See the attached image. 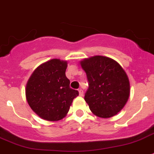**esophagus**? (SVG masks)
I'll return each mask as SVG.
<instances>
[{
	"label": "esophagus",
	"mask_w": 154,
	"mask_h": 154,
	"mask_svg": "<svg viewBox=\"0 0 154 154\" xmlns=\"http://www.w3.org/2000/svg\"><path fill=\"white\" fill-rule=\"evenodd\" d=\"M78 91H79V95H80V97H82L83 95H84V92H83L82 90H81V89H79Z\"/></svg>",
	"instance_id": "esophagus-1"
}]
</instances>
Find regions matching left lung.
Returning <instances> with one entry per match:
<instances>
[{
  "label": "left lung",
  "instance_id": "left-lung-1",
  "mask_svg": "<svg viewBox=\"0 0 154 154\" xmlns=\"http://www.w3.org/2000/svg\"><path fill=\"white\" fill-rule=\"evenodd\" d=\"M89 82L84 100L94 115L110 118L124 108L130 97L127 74L116 60L94 56L80 62Z\"/></svg>",
  "mask_w": 154,
  "mask_h": 154
}]
</instances>
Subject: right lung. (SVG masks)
I'll return each instance as SVG.
<instances>
[{
    "mask_svg": "<svg viewBox=\"0 0 154 154\" xmlns=\"http://www.w3.org/2000/svg\"><path fill=\"white\" fill-rule=\"evenodd\" d=\"M67 61L51 59L37 67L26 84V99L41 118L57 121L67 114L79 92L70 87L65 72Z\"/></svg>",
    "mask_w": 154,
    "mask_h": 154,
    "instance_id": "obj_1",
    "label": "right lung"
}]
</instances>
